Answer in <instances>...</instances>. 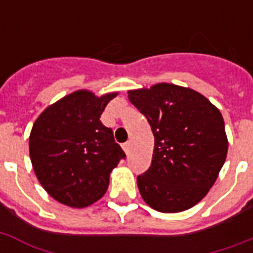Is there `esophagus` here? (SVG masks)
I'll return each instance as SVG.
<instances>
[{"instance_id": "1", "label": "esophagus", "mask_w": 253, "mask_h": 253, "mask_svg": "<svg viewBox=\"0 0 253 253\" xmlns=\"http://www.w3.org/2000/svg\"><path fill=\"white\" fill-rule=\"evenodd\" d=\"M130 148H131L130 142H127V143H125V144H123V151L126 152V155L130 154Z\"/></svg>"}]
</instances>
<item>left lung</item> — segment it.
I'll use <instances>...</instances> for the list:
<instances>
[{
    "mask_svg": "<svg viewBox=\"0 0 253 253\" xmlns=\"http://www.w3.org/2000/svg\"><path fill=\"white\" fill-rule=\"evenodd\" d=\"M150 123L152 162L138 176L140 196L160 212H180L209 193L226 162L228 140L220 111L190 87L160 83L128 90Z\"/></svg>",
    "mask_w": 253,
    "mask_h": 253,
    "instance_id": "left-lung-1",
    "label": "left lung"
}]
</instances>
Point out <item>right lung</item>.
<instances>
[{
	"mask_svg": "<svg viewBox=\"0 0 253 253\" xmlns=\"http://www.w3.org/2000/svg\"><path fill=\"white\" fill-rule=\"evenodd\" d=\"M117 94L73 91L45 107L34 123L31 164L42 186L57 202L75 209L97 202L106 193L111 170L126 158L113 130L99 121Z\"/></svg>",
	"mask_w": 253,
	"mask_h": 253,
	"instance_id": "add662e5",
	"label": "right lung"
}]
</instances>
